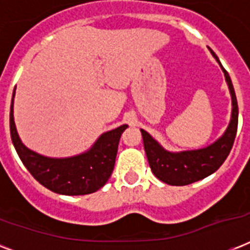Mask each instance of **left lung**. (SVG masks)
<instances>
[{"instance_id": "obj_1", "label": "left lung", "mask_w": 250, "mask_h": 250, "mask_svg": "<svg viewBox=\"0 0 250 250\" xmlns=\"http://www.w3.org/2000/svg\"><path fill=\"white\" fill-rule=\"evenodd\" d=\"M209 50L225 74L226 82L231 93V100H232L231 119L225 133L218 140L214 141L213 144L208 145L205 148L183 150V152H168L146 131L140 129L143 141H144L145 153L148 157L152 172L161 182L170 184V186H187L215 172L231 152L233 141L236 137L239 107H237L236 94H235L232 82H231L229 72L222 66L217 54L211 49Z\"/></svg>"}]
</instances>
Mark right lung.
Masks as SVG:
<instances>
[{
	"mask_svg": "<svg viewBox=\"0 0 250 250\" xmlns=\"http://www.w3.org/2000/svg\"><path fill=\"white\" fill-rule=\"evenodd\" d=\"M14 97L10 106V135L14 148L25 168L41 186L66 196L93 193L105 186L114 170L118 144L128 125L104 132L86 152L78 156L52 158L27 148L18 135L14 122Z\"/></svg>",
	"mask_w": 250,
	"mask_h": 250,
	"instance_id": "1",
	"label": "right lung"
}]
</instances>
